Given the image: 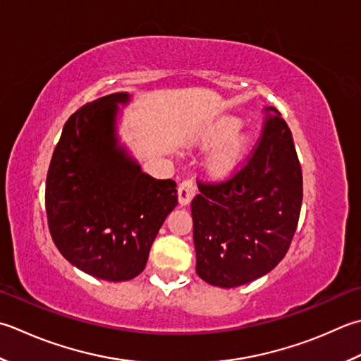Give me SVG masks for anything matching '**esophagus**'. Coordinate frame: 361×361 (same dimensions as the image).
<instances>
[{
  "mask_svg": "<svg viewBox=\"0 0 361 361\" xmlns=\"http://www.w3.org/2000/svg\"><path fill=\"white\" fill-rule=\"evenodd\" d=\"M195 194V183L192 180H185L178 188V200L181 207H185Z\"/></svg>",
  "mask_w": 361,
  "mask_h": 361,
  "instance_id": "34e87169",
  "label": "esophagus"
}]
</instances>
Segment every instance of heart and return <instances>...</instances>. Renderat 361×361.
<instances>
[{"instance_id": "obj_1", "label": "heart", "mask_w": 361, "mask_h": 361, "mask_svg": "<svg viewBox=\"0 0 361 361\" xmlns=\"http://www.w3.org/2000/svg\"><path fill=\"white\" fill-rule=\"evenodd\" d=\"M236 123L228 122L224 125H217L213 130H209L204 134L202 142L203 145H214L225 137L235 131ZM225 139V138H224ZM226 140V139H225ZM247 140L243 136H231L217 147V150L213 153V157L209 159V169L217 175H228L231 173L238 166L241 164V161L245 154Z\"/></svg>"}]
</instances>
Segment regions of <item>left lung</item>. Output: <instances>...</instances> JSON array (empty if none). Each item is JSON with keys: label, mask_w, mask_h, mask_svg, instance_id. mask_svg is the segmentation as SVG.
<instances>
[{"label": "left lung", "mask_w": 361, "mask_h": 361, "mask_svg": "<svg viewBox=\"0 0 361 361\" xmlns=\"http://www.w3.org/2000/svg\"><path fill=\"white\" fill-rule=\"evenodd\" d=\"M258 144L245 164L221 183H200L190 209L195 271L235 288L263 277L291 245L302 207V169L280 111L266 108Z\"/></svg>", "instance_id": "8db88e82"}]
</instances>
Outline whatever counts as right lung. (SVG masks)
I'll return each instance as SVG.
<instances>
[{
	"label": "right lung",
	"mask_w": 361,
	"mask_h": 361,
	"mask_svg": "<svg viewBox=\"0 0 361 361\" xmlns=\"http://www.w3.org/2000/svg\"><path fill=\"white\" fill-rule=\"evenodd\" d=\"M117 92L81 106L63 125L49 162L45 207L51 238L68 263L108 281L145 269L161 225L178 204L176 183L157 180L118 145Z\"/></svg>",
	"instance_id": "right-lung-1"
}]
</instances>
